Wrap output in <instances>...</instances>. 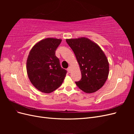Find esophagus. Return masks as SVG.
<instances>
[{
	"label": "esophagus",
	"instance_id": "obj_1",
	"mask_svg": "<svg viewBox=\"0 0 134 134\" xmlns=\"http://www.w3.org/2000/svg\"><path fill=\"white\" fill-rule=\"evenodd\" d=\"M67 70L69 72H70V71H71V67L69 66L68 69H67Z\"/></svg>",
	"mask_w": 134,
	"mask_h": 134
}]
</instances>
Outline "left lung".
<instances>
[{
	"label": "left lung",
	"mask_w": 134,
	"mask_h": 134,
	"mask_svg": "<svg viewBox=\"0 0 134 134\" xmlns=\"http://www.w3.org/2000/svg\"><path fill=\"white\" fill-rule=\"evenodd\" d=\"M80 66L82 78L76 86L87 93L99 90L108 78L109 63L104 52L88 38L66 39Z\"/></svg>",
	"instance_id": "8db88e82"
}]
</instances>
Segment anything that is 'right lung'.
Returning a JSON list of instances; mask_svg holds the SVG:
<instances>
[{
	"label": "right lung",
	"mask_w": 134,
	"mask_h": 134,
	"mask_svg": "<svg viewBox=\"0 0 134 134\" xmlns=\"http://www.w3.org/2000/svg\"><path fill=\"white\" fill-rule=\"evenodd\" d=\"M62 40L47 38L33 46L27 60V72L32 85L40 91L50 93L60 87L67 71L60 66L55 51Z\"/></svg>",
	"instance_id": "right-lung-1"
}]
</instances>
